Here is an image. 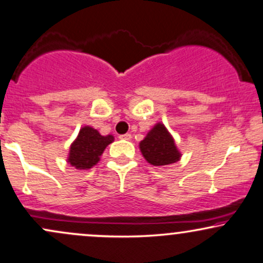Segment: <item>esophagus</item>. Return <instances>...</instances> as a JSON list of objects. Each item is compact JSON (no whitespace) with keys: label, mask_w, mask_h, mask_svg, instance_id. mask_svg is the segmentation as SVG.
Returning a JSON list of instances; mask_svg holds the SVG:
<instances>
[{"label":"esophagus","mask_w":263,"mask_h":263,"mask_svg":"<svg viewBox=\"0 0 263 263\" xmlns=\"http://www.w3.org/2000/svg\"><path fill=\"white\" fill-rule=\"evenodd\" d=\"M119 139H122V140H130V139H132V135L129 134V133H126V134L120 135Z\"/></svg>","instance_id":"1"}]
</instances>
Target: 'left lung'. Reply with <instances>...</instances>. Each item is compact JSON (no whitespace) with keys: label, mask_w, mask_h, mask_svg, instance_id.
Instances as JSON below:
<instances>
[{"label":"left lung","mask_w":263,"mask_h":263,"mask_svg":"<svg viewBox=\"0 0 263 263\" xmlns=\"http://www.w3.org/2000/svg\"><path fill=\"white\" fill-rule=\"evenodd\" d=\"M139 149L144 159L154 166L171 165L180 161L182 156L174 137L161 122L156 123L139 143Z\"/></svg>","instance_id":"left-lung-1"}]
</instances>
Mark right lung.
<instances>
[{
    "mask_svg": "<svg viewBox=\"0 0 263 263\" xmlns=\"http://www.w3.org/2000/svg\"><path fill=\"white\" fill-rule=\"evenodd\" d=\"M113 141V135L104 137L92 126H82L79 135L70 145L67 163L76 170L92 168L101 160L104 149Z\"/></svg>",
    "mask_w": 263,
    "mask_h": 263,
    "instance_id": "obj_1",
    "label": "right lung"
}]
</instances>
